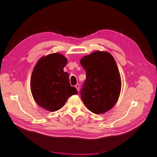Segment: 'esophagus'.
Here are the masks:
<instances>
[{"label": "esophagus", "mask_w": 157, "mask_h": 157, "mask_svg": "<svg viewBox=\"0 0 157 157\" xmlns=\"http://www.w3.org/2000/svg\"><path fill=\"white\" fill-rule=\"evenodd\" d=\"M75 87L76 88V89H77V90H78V92H79V85L78 83V84H76V86H75Z\"/></svg>", "instance_id": "34e87169"}]
</instances>
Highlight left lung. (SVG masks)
<instances>
[{"instance_id": "8db88e82", "label": "left lung", "mask_w": 157, "mask_h": 157, "mask_svg": "<svg viewBox=\"0 0 157 157\" xmlns=\"http://www.w3.org/2000/svg\"><path fill=\"white\" fill-rule=\"evenodd\" d=\"M80 63L86 78L81 98L88 110L104 113L115 105L121 89V79L116 62L108 52L95 51L84 56Z\"/></svg>"}]
</instances>
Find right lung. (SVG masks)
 I'll list each match as a JSON object with an SVG mask.
<instances>
[{"instance_id": "obj_1", "label": "right lung", "mask_w": 157, "mask_h": 157, "mask_svg": "<svg viewBox=\"0 0 157 157\" xmlns=\"http://www.w3.org/2000/svg\"><path fill=\"white\" fill-rule=\"evenodd\" d=\"M67 63V58L57 52L42 57L34 68L31 91L36 103L47 110H59L68 98L78 94L70 85L69 74L63 71Z\"/></svg>"}]
</instances>
